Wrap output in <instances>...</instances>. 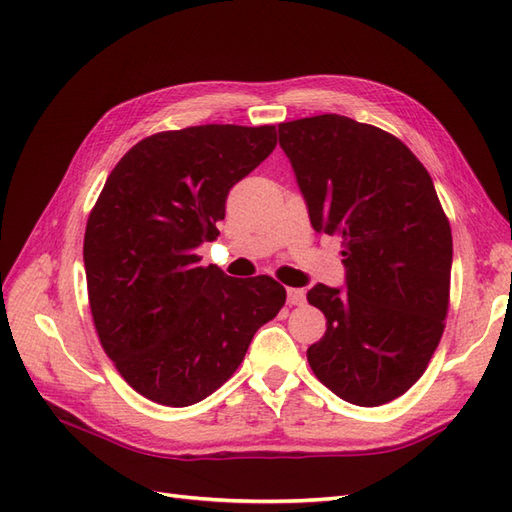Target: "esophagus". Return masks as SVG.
Wrapping results in <instances>:
<instances>
[{"instance_id": "34e87169", "label": "esophagus", "mask_w": 512, "mask_h": 512, "mask_svg": "<svg viewBox=\"0 0 512 512\" xmlns=\"http://www.w3.org/2000/svg\"><path fill=\"white\" fill-rule=\"evenodd\" d=\"M288 303L290 305H303L305 303V290L303 288H288Z\"/></svg>"}]
</instances>
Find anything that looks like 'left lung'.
Masks as SVG:
<instances>
[{"label":"left lung","mask_w":512,"mask_h":512,"mask_svg":"<svg viewBox=\"0 0 512 512\" xmlns=\"http://www.w3.org/2000/svg\"><path fill=\"white\" fill-rule=\"evenodd\" d=\"M318 232L342 237L348 290L316 284L327 333L307 348L337 397L374 408L425 374L451 303L453 235L427 168L397 136L344 115L280 123Z\"/></svg>","instance_id":"1"}]
</instances>
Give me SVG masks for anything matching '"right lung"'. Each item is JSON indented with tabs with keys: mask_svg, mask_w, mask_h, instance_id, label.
I'll list each match as a JSON object with an SVG mask.
<instances>
[{
	"mask_svg": "<svg viewBox=\"0 0 512 512\" xmlns=\"http://www.w3.org/2000/svg\"><path fill=\"white\" fill-rule=\"evenodd\" d=\"M277 145L275 126L207 123L138 141L89 213L83 260L91 318L136 393L183 408L235 374L254 333L286 303L269 275L203 267L232 185Z\"/></svg>",
	"mask_w": 512,
	"mask_h": 512,
	"instance_id": "right-lung-1",
	"label": "right lung"
}]
</instances>
